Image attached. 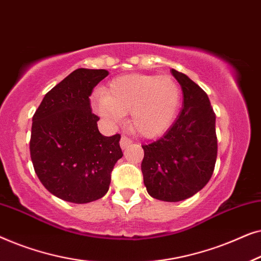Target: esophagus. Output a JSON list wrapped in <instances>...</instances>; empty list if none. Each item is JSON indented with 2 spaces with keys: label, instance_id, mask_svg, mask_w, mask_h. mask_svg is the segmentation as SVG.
<instances>
[{
  "label": "esophagus",
  "instance_id": "1",
  "mask_svg": "<svg viewBox=\"0 0 261 261\" xmlns=\"http://www.w3.org/2000/svg\"><path fill=\"white\" fill-rule=\"evenodd\" d=\"M132 144V140L128 137H126V135H122V137H121V140H120V146H121V148L122 149H124V148H127L128 146H129Z\"/></svg>",
  "mask_w": 261,
  "mask_h": 261
}]
</instances>
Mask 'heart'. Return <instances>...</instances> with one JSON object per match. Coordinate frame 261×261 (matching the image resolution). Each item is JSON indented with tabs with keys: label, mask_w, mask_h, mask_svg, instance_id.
Returning <instances> with one entry per match:
<instances>
[{
	"label": "heart",
	"mask_w": 261,
	"mask_h": 261,
	"mask_svg": "<svg viewBox=\"0 0 261 261\" xmlns=\"http://www.w3.org/2000/svg\"><path fill=\"white\" fill-rule=\"evenodd\" d=\"M181 89L171 76L124 74L114 78L105 92L91 97L95 112L110 122H120L130 112L135 132L146 138L163 134L176 120Z\"/></svg>",
	"instance_id": "1"
}]
</instances>
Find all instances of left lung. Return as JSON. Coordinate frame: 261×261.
Segmentation results:
<instances>
[{
  "mask_svg": "<svg viewBox=\"0 0 261 261\" xmlns=\"http://www.w3.org/2000/svg\"><path fill=\"white\" fill-rule=\"evenodd\" d=\"M183 90V109L158 140L142 145L144 184L153 198L179 202L202 190L217 156L215 113L208 95L187 74L171 70Z\"/></svg>",
  "mask_w": 261,
  "mask_h": 261,
  "instance_id": "8db88e82",
  "label": "left lung"
}]
</instances>
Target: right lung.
Masks as SVG:
<instances>
[{
    "instance_id": "right-lung-1",
    "label": "right lung",
    "mask_w": 261,
    "mask_h": 261,
    "mask_svg": "<svg viewBox=\"0 0 261 261\" xmlns=\"http://www.w3.org/2000/svg\"><path fill=\"white\" fill-rule=\"evenodd\" d=\"M107 70L77 69L45 95L33 115L31 159L42 185L64 201L89 203L109 190L123 153L120 134L99 133L90 95Z\"/></svg>"
}]
</instances>
